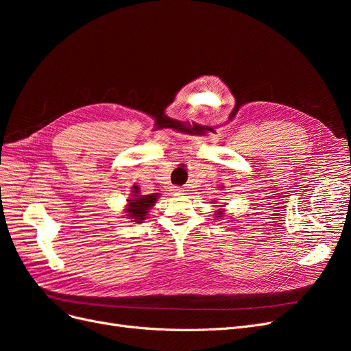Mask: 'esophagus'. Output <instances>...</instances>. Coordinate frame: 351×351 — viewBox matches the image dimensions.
<instances>
[{
    "instance_id": "34e87169",
    "label": "esophagus",
    "mask_w": 351,
    "mask_h": 351,
    "mask_svg": "<svg viewBox=\"0 0 351 351\" xmlns=\"http://www.w3.org/2000/svg\"><path fill=\"white\" fill-rule=\"evenodd\" d=\"M171 192L176 193V195H183L184 193V189L183 187H173Z\"/></svg>"
}]
</instances>
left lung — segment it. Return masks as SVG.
Here are the masks:
<instances>
[{
  "label": "left lung",
  "mask_w": 351,
  "mask_h": 351,
  "mask_svg": "<svg viewBox=\"0 0 351 351\" xmlns=\"http://www.w3.org/2000/svg\"><path fill=\"white\" fill-rule=\"evenodd\" d=\"M210 204H214V206H218V209L215 210V218H218V219H221L222 217L226 215V212H227V209L224 208V205H218L217 202H210Z\"/></svg>",
  "instance_id": "left-lung-1"
}]
</instances>
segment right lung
<instances>
[{
  "instance_id": "1",
  "label": "right lung",
  "mask_w": 351,
  "mask_h": 351,
  "mask_svg": "<svg viewBox=\"0 0 351 351\" xmlns=\"http://www.w3.org/2000/svg\"><path fill=\"white\" fill-rule=\"evenodd\" d=\"M129 195L130 197L127 199V205L124 208L125 218L132 219L133 222H142L149 215L151 208L155 206L158 197L161 196L159 193H151V195H142L141 187L134 184L132 186Z\"/></svg>"
}]
</instances>
